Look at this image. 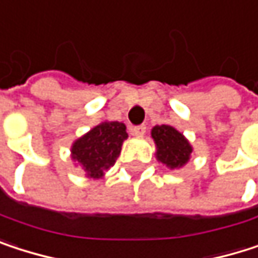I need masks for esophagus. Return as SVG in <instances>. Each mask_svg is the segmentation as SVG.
<instances>
[{"label": "esophagus", "mask_w": 258, "mask_h": 258, "mask_svg": "<svg viewBox=\"0 0 258 258\" xmlns=\"http://www.w3.org/2000/svg\"><path fill=\"white\" fill-rule=\"evenodd\" d=\"M146 126L144 124H140V126H135V127H132V134L135 135V137H143L144 134H146Z\"/></svg>", "instance_id": "esophagus-1"}]
</instances>
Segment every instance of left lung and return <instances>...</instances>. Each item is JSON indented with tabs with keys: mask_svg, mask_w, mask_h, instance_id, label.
<instances>
[{
	"mask_svg": "<svg viewBox=\"0 0 258 258\" xmlns=\"http://www.w3.org/2000/svg\"><path fill=\"white\" fill-rule=\"evenodd\" d=\"M152 138L156 146L155 156L158 162L170 170L185 167L192 155L194 149L188 138L170 124H156L152 129Z\"/></svg>",
	"mask_w": 258,
	"mask_h": 258,
	"instance_id": "left-lung-1",
	"label": "left lung"
}]
</instances>
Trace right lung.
<instances>
[{"instance_id": "right-lung-1", "label": "right lung", "mask_w": 258, "mask_h": 258, "mask_svg": "<svg viewBox=\"0 0 258 258\" xmlns=\"http://www.w3.org/2000/svg\"><path fill=\"white\" fill-rule=\"evenodd\" d=\"M127 138L126 126L120 121H102L73 141L70 158L81 167L88 179H102L117 161L123 141Z\"/></svg>"}]
</instances>
